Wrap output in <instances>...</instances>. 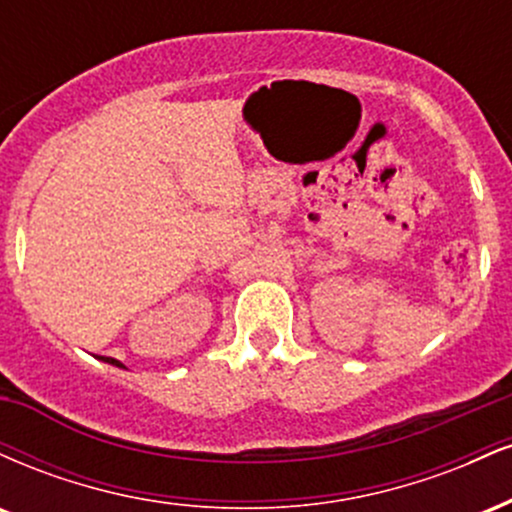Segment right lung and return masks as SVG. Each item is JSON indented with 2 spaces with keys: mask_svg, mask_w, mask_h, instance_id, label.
<instances>
[{
  "mask_svg": "<svg viewBox=\"0 0 512 512\" xmlns=\"http://www.w3.org/2000/svg\"><path fill=\"white\" fill-rule=\"evenodd\" d=\"M101 358H103L105 363H113V366H117V368H125L120 361H115V358H110V356H101Z\"/></svg>",
  "mask_w": 512,
  "mask_h": 512,
  "instance_id": "add662e5",
  "label": "right lung"
}]
</instances>
